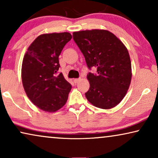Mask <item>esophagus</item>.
Here are the masks:
<instances>
[{
	"instance_id": "obj_1",
	"label": "esophagus",
	"mask_w": 158,
	"mask_h": 158,
	"mask_svg": "<svg viewBox=\"0 0 158 158\" xmlns=\"http://www.w3.org/2000/svg\"><path fill=\"white\" fill-rule=\"evenodd\" d=\"M80 81H81V78H75V79L73 80V81H74V83H75V84L78 83V82H79Z\"/></svg>"
}]
</instances>
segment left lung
Here are the masks:
<instances>
[{
    "label": "left lung",
    "instance_id": "obj_1",
    "mask_svg": "<svg viewBox=\"0 0 158 158\" xmlns=\"http://www.w3.org/2000/svg\"><path fill=\"white\" fill-rule=\"evenodd\" d=\"M73 40L85 57L90 88L85 97L94 106L109 109L119 103L127 94L131 79L128 50L122 41L107 30L92 29L73 32Z\"/></svg>",
    "mask_w": 158,
    "mask_h": 158
}]
</instances>
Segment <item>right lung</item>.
Listing matches in <instances>:
<instances>
[{
	"instance_id": "1",
	"label": "right lung",
	"mask_w": 158,
	"mask_h": 158,
	"mask_svg": "<svg viewBox=\"0 0 158 158\" xmlns=\"http://www.w3.org/2000/svg\"><path fill=\"white\" fill-rule=\"evenodd\" d=\"M72 39L68 32L41 34L27 49L21 67V79L28 98L36 106L55 112L68 100L72 85L64 79L59 56Z\"/></svg>"
}]
</instances>
